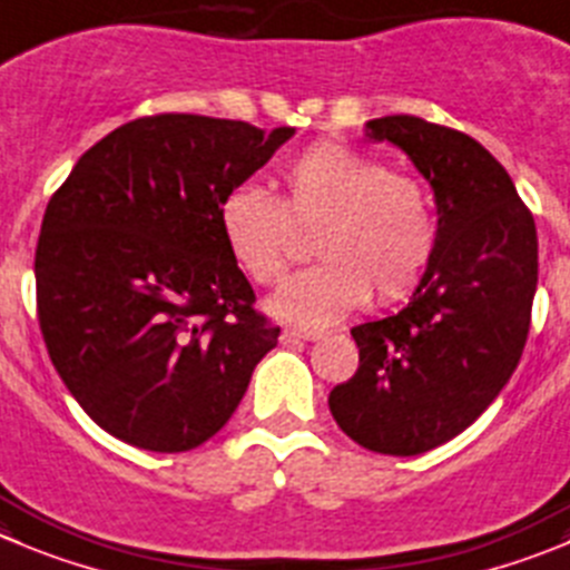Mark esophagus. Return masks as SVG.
<instances>
[{
  "mask_svg": "<svg viewBox=\"0 0 570 570\" xmlns=\"http://www.w3.org/2000/svg\"><path fill=\"white\" fill-rule=\"evenodd\" d=\"M323 332L315 328H284L281 332V343H306V340H321Z\"/></svg>",
  "mask_w": 570,
  "mask_h": 570,
  "instance_id": "obj_1",
  "label": "esophagus"
}]
</instances>
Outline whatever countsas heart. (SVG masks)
Listing matches in <instances>:
<instances>
[{"label":"heart","mask_w":570,"mask_h":570,"mask_svg":"<svg viewBox=\"0 0 570 570\" xmlns=\"http://www.w3.org/2000/svg\"><path fill=\"white\" fill-rule=\"evenodd\" d=\"M281 183V202L255 185H236L216 207L227 253L258 286L281 284L289 273L292 227H317L312 249L323 261L273 297V315L323 326L363 306L371 286L382 301H396L419 284L435 247V219L416 177L323 140L297 154Z\"/></svg>","instance_id":"obj_1"}]
</instances>
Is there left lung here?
Masks as SVG:
<instances>
[{
    "instance_id": "obj_1",
    "label": "left lung",
    "mask_w": 570,
    "mask_h": 570,
    "mask_svg": "<svg viewBox=\"0 0 570 570\" xmlns=\"http://www.w3.org/2000/svg\"><path fill=\"white\" fill-rule=\"evenodd\" d=\"M435 196V247L399 315L360 323V368L328 393L334 422L382 455H419L470 428L514 374L537 289L534 216L470 135L413 115L365 124Z\"/></svg>"
}]
</instances>
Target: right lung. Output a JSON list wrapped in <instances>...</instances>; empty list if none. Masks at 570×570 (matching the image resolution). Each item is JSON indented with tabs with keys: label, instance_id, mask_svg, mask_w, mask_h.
Returning a JSON list of instances; mask_svg holds the SVG:
<instances>
[{
	"label": "right lung",
	"instance_id": "right-lung-1",
	"mask_svg": "<svg viewBox=\"0 0 570 570\" xmlns=\"http://www.w3.org/2000/svg\"><path fill=\"white\" fill-rule=\"evenodd\" d=\"M295 129L154 115L95 142L36 247L47 354L98 428L151 453L219 433L281 328L222 242L216 207Z\"/></svg>",
	"mask_w": 570,
	"mask_h": 570
}]
</instances>
